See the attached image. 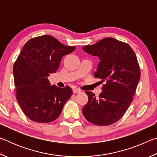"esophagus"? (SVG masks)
<instances>
[{"mask_svg":"<svg viewBox=\"0 0 157 157\" xmlns=\"http://www.w3.org/2000/svg\"><path fill=\"white\" fill-rule=\"evenodd\" d=\"M80 89H73V92L74 93V94H78V93H79L80 92Z\"/></svg>","mask_w":157,"mask_h":157,"instance_id":"obj_1","label":"esophagus"}]
</instances>
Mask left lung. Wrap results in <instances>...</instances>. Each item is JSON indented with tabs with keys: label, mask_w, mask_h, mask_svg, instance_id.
<instances>
[{
	"label": "left lung",
	"mask_w": 157,
	"mask_h": 157,
	"mask_svg": "<svg viewBox=\"0 0 157 157\" xmlns=\"http://www.w3.org/2000/svg\"><path fill=\"white\" fill-rule=\"evenodd\" d=\"M82 49L99 57L94 77L105 83L98 98L92 92L85 91L89 100L82 113L92 124L110 125L124 116L136 93L140 77L136 54L129 44L111 37Z\"/></svg>",
	"instance_id": "1"
}]
</instances>
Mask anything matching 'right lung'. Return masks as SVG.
<instances>
[{
  "instance_id": "right-lung-1",
  "label": "right lung",
  "mask_w": 157,
  "mask_h": 157,
  "mask_svg": "<svg viewBox=\"0 0 157 157\" xmlns=\"http://www.w3.org/2000/svg\"><path fill=\"white\" fill-rule=\"evenodd\" d=\"M75 48L65 46L50 35L34 37L23 47L13 73L17 102L31 121L50 123L62 113L73 91L68 86H51L48 77L56 72L62 57Z\"/></svg>"
}]
</instances>
